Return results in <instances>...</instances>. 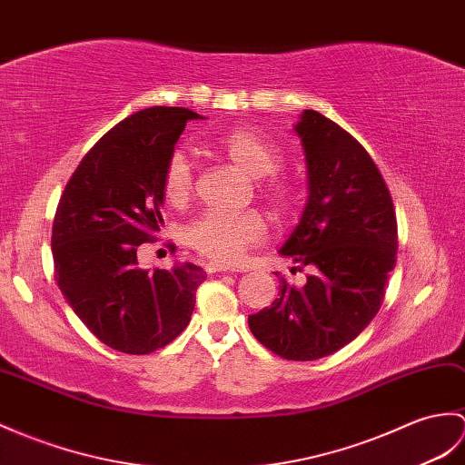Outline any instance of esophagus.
<instances>
[{
  "instance_id": "34e87169",
  "label": "esophagus",
  "mask_w": 465,
  "mask_h": 465,
  "mask_svg": "<svg viewBox=\"0 0 465 465\" xmlns=\"http://www.w3.org/2000/svg\"><path fill=\"white\" fill-rule=\"evenodd\" d=\"M203 269H206V273H210V275H213V273H233L235 269L233 267H230V265H225V263H222V262H208L206 265H203Z\"/></svg>"
}]
</instances>
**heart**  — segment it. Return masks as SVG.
<instances>
[{"instance_id":"heart-1","label":"heart","mask_w":465,"mask_h":465,"mask_svg":"<svg viewBox=\"0 0 465 465\" xmlns=\"http://www.w3.org/2000/svg\"><path fill=\"white\" fill-rule=\"evenodd\" d=\"M212 146L250 178L261 180L265 177L266 180L262 181V190L275 203L277 210H293L297 203L295 188L279 178H267L279 168L282 156L263 136L247 131V128H232V131L215 136ZM192 183L190 160L183 153H174L162 172V192L166 200L174 206H182L190 198ZM265 233L267 222L257 210H208L188 225L186 242L203 255L220 259V262H233L247 247L263 242Z\"/></svg>"}]
</instances>
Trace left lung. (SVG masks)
<instances>
[{
  "label": "left lung",
  "instance_id": "8db88e82",
  "mask_svg": "<svg viewBox=\"0 0 465 465\" xmlns=\"http://www.w3.org/2000/svg\"><path fill=\"white\" fill-rule=\"evenodd\" d=\"M293 131L305 154L307 203L279 253L309 265L311 275L301 287L279 277L272 307L247 322L283 359L317 361L354 341L379 312L398 232L379 168L344 128L303 111Z\"/></svg>",
  "mask_w": 465,
  "mask_h": 465
}]
</instances>
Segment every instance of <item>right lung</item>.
Returning <instances> with one entry per match:
<instances>
[{
  "label": "right lung",
  "mask_w": 465,
  "mask_h": 465,
  "mask_svg": "<svg viewBox=\"0 0 465 465\" xmlns=\"http://www.w3.org/2000/svg\"><path fill=\"white\" fill-rule=\"evenodd\" d=\"M198 113L153 106L118 123L96 143L64 186L51 250L63 297L106 347L154 352L188 327L196 289L193 263L146 272L136 250L162 228V172Z\"/></svg>",
  "instance_id": "add662e5"
}]
</instances>
